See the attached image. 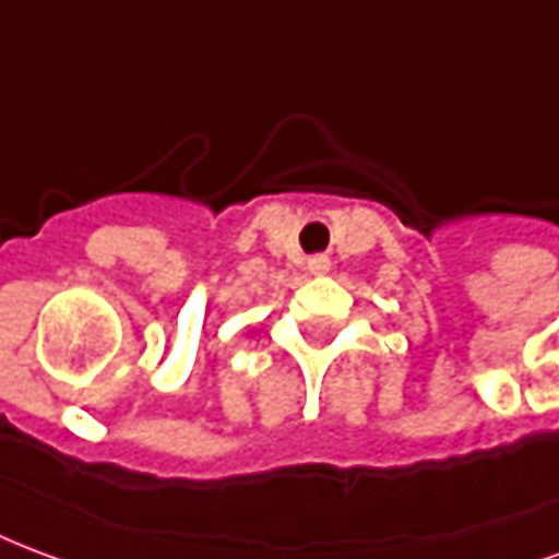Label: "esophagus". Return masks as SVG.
I'll list each match as a JSON object with an SVG mask.
<instances>
[{
  "mask_svg": "<svg viewBox=\"0 0 559 559\" xmlns=\"http://www.w3.org/2000/svg\"><path fill=\"white\" fill-rule=\"evenodd\" d=\"M307 271H309V274H316V276L328 274V271H330V259H328V255H312V259H309V262H307Z\"/></svg>",
  "mask_w": 559,
  "mask_h": 559,
  "instance_id": "1",
  "label": "esophagus"
}]
</instances>
